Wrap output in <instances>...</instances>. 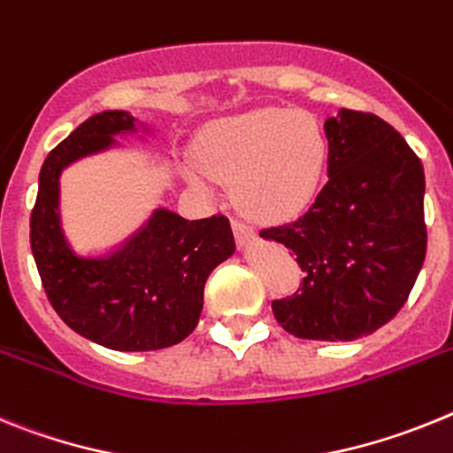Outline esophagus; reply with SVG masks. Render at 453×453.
Masks as SVG:
<instances>
[{
	"instance_id": "34e87169",
	"label": "esophagus",
	"mask_w": 453,
	"mask_h": 453,
	"mask_svg": "<svg viewBox=\"0 0 453 453\" xmlns=\"http://www.w3.org/2000/svg\"><path fill=\"white\" fill-rule=\"evenodd\" d=\"M232 232H234V239H237L239 246H249L257 239V232L243 221H239V219H232Z\"/></svg>"
}]
</instances>
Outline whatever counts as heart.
Here are the masks:
<instances>
[{"label": "heart", "mask_w": 453, "mask_h": 453, "mask_svg": "<svg viewBox=\"0 0 453 453\" xmlns=\"http://www.w3.org/2000/svg\"><path fill=\"white\" fill-rule=\"evenodd\" d=\"M200 159L211 178L234 182L246 214L287 221L308 210L319 194L328 141L308 113L259 109L211 127L200 145ZM191 180L204 187L210 178L191 168Z\"/></svg>", "instance_id": "heart-1"}]
</instances>
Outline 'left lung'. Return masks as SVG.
<instances>
[{
  "label": "left lung",
  "instance_id": "1",
  "mask_svg": "<svg viewBox=\"0 0 453 453\" xmlns=\"http://www.w3.org/2000/svg\"><path fill=\"white\" fill-rule=\"evenodd\" d=\"M328 182L294 223L259 237L285 243L305 278L271 303L301 340L372 335L403 308L426 255L422 161L373 113L342 109L324 125Z\"/></svg>",
  "mask_w": 453,
  "mask_h": 453
}]
</instances>
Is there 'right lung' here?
<instances>
[{
  "mask_svg": "<svg viewBox=\"0 0 453 453\" xmlns=\"http://www.w3.org/2000/svg\"><path fill=\"white\" fill-rule=\"evenodd\" d=\"M136 132L125 111L90 116L47 155L31 210V253L52 308L74 333L113 351H155L194 333L204 282L234 253L223 214L187 221L155 210L136 234L104 255H80L61 230L58 178L81 157Z\"/></svg>",
  "mask_w": 453,
  "mask_h": 453,
  "instance_id": "add662e5",
  "label": "right lung"
}]
</instances>
